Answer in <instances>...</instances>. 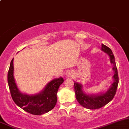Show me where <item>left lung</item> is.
Wrapping results in <instances>:
<instances>
[{
	"mask_svg": "<svg viewBox=\"0 0 129 129\" xmlns=\"http://www.w3.org/2000/svg\"><path fill=\"white\" fill-rule=\"evenodd\" d=\"M101 50L104 52L107 53L109 55L110 58V62L113 64V70L115 74L113 78L114 82L111 85V87L104 94H98V95H87L82 91V85L79 83L75 82L74 89L75 92L76 99L78 101L80 105H82L83 107L85 108L90 109V110H95L102 108L103 106L107 105L110 102L115 96L116 94V89H117L118 84V71L116 68V63L114 55L112 51L107 47L106 45L102 44Z\"/></svg>",
	"mask_w": 129,
	"mask_h": 129,
	"instance_id": "obj_1",
	"label": "left lung"
}]
</instances>
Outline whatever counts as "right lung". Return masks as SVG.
I'll return each instance as SVG.
<instances>
[{"label":"right lung","mask_w":129,"mask_h":129,"mask_svg":"<svg viewBox=\"0 0 129 129\" xmlns=\"http://www.w3.org/2000/svg\"><path fill=\"white\" fill-rule=\"evenodd\" d=\"M13 72V59L7 73V82L12 98L19 107L29 113L35 115H43L54 108L57 103V90L63 83V78L60 77L54 79L47 84L40 93L30 95L19 92L15 82Z\"/></svg>","instance_id":"right-lung-1"}]
</instances>
